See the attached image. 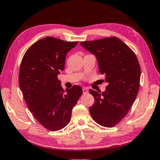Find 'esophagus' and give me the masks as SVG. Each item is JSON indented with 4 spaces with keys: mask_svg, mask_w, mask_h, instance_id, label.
I'll return each mask as SVG.
<instances>
[{
    "mask_svg": "<svg viewBox=\"0 0 160 160\" xmlns=\"http://www.w3.org/2000/svg\"><path fill=\"white\" fill-rule=\"evenodd\" d=\"M82 90H83V94H86V93L88 92V90L86 88H83Z\"/></svg>",
    "mask_w": 160,
    "mask_h": 160,
    "instance_id": "esophagus-1",
    "label": "esophagus"
}]
</instances>
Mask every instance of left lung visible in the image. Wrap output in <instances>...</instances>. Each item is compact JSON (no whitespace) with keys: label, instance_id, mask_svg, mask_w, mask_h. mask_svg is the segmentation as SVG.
Wrapping results in <instances>:
<instances>
[{"label":"left lung","instance_id":"obj_1","mask_svg":"<svg viewBox=\"0 0 160 160\" xmlns=\"http://www.w3.org/2000/svg\"><path fill=\"white\" fill-rule=\"evenodd\" d=\"M80 44L95 56L101 74L108 83L105 91L90 89L95 102L89 108L95 121L103 127L118 124L130 108L139 88L141 69L132 50L116 37Z\"/></svg>","mask_w":160,"mask_h":160}]
</instances>
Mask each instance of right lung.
I'll return each mask as SVG.
<instances>
[{
    "label": "right lung",
    "instance_id": "obj_1",
    "mask_svg": "<svg viewBox=\"0 0 160 160\" xmlns=\"http://www.w3.org/2000/svg\"><path fill=\"white\" fill-rule=\"evenodd\" d=\"M77 44L44 38L28 48L21 62L19 82L26 103L35 119L51 131L60 130L70 122L72 108L82 95L79 86L65 92L58 79L65 68L66 54Z\"/></svg>",
    "mask_w": 160,
    "mask_h": 160
}]
</instances>
